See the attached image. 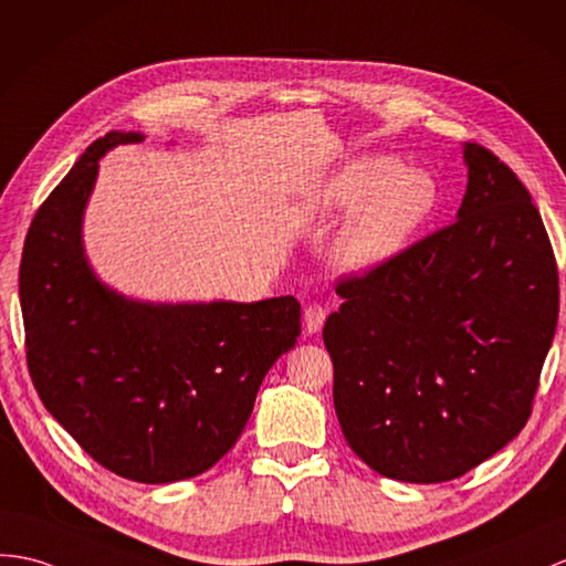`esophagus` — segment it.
<instances>
[{
    "label": "esophagus",
    "instance_id": "esophagus-1",
    "mask_svg": "<svg viewBox=\"0 0 566 566\" xmlns=\"http://www.w3.org/2000/svg\"><path fill=\"white\" fill-rule=\"evenodd\" d=\"M325 315H327V311H325V306H321V304H311V306L306 308L304 323H306V333H308V335L321 333V327H323V323H325Z\"/></svg>",
    "mask_w": 566,
    "mask_h": 566
}]
</instances>
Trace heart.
<instances>
[{
	"mask_svg": "<svg viewBox=\"0 0 566 566\" xmlns=\"http://www.w3.org/2000/svg\"><path fill=\"white\" fill-rule=\"evenodd\" d=\"M431 205L433 186L424 174L402 170L392 156L369 154L325 182L315 212H349L335 241V260L347 272H366L400 251Z\"/></svg>",
	"mask_w": 566,
	"mask_h": 566,
	"instance_id": "obj_1",
	"label": "heart"
}]
</instances>
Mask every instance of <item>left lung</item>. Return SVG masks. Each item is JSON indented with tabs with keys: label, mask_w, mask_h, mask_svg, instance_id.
<instances>
[{
	"label": "left lung",
	"mask_w": 566,
	"mask_h": 566,
	"mask_svg": "<svg viewBox=\"0 0 566 566\" xmlns=\"http://www.w3.org/2000/svg\"><path fill=\"white\" fill-rule=\"evenodd\" d=\"M458 219L361 274L323 343L349 449L380 475L446 482L516 437L557 327L559 274L518 176L465 144Z\"/></svg>",
	"instance_id": "1"
}]
</instances>
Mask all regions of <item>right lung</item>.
<instances>
[{
    "label": "right lung",
    "instance_id": "1",
    "mask_svg": "<svg viewBox=\"0 0 566 566\" xmlns=\"http://www.w3.org/2000/svg\"><path fill=\"white\" fill-rule=\"evenodd\" d=\"M137 133H108L38 207L19 296L25 361L48 412L115 475L164 484L212 468L253 412L270 366L296 345L294 296L151 306L86 265L82 214L98 159Z\"/></svg>",
    "mask_w": 566,
    "mask_h": 566
}]
</instances>
